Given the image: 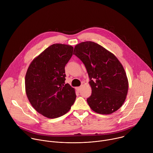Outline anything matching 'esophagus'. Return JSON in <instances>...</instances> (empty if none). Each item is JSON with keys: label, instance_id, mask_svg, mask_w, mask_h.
<instances>
[{"label": "esophagus", "instance_id": "1", "mask_svg": "<svg viewBox=\"0 0 153 153\" xmlns=\"http://www.w3.org/2000/svg\"><path fill=\"white\" fill-rule=\"evenodd\" d=\"M80 89H81V86H79V87H77V90L79 91L80 90Z\"/></svg>", "mask_w": 153, "mask_h": 153}]
</instances>
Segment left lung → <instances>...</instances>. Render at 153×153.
I'll list each match as a JSON object with an SVG mask.
<instances>
[{"instance_id": "8db88e82", "label": "left lung", "mask_w": 153, "mask_h": 153, "mask_svg": "<svg viewBox=\"0 0 153 153\" xmlns=\"http://www.w3.org/2000/svg\"><path fill=\"white\" fill-rule=\"evenodd\" d=\"M73 54L83 63L90 78L92 93L87 103L94 112L110 114L124 103L128 81L121 63L111 52L88 41L75 46Z\"/></svg>"}]
</instances>
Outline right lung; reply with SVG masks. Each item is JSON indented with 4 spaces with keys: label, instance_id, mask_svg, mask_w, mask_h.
<instances>
[{
    "label": "right lung",
    "instance_id": "obj_1",
    "mask_svg": "<svg viewBox=\"0 0 153 153\" xmlns=\"http://www.w3.org/2000/svg\"><path fill=\"white\" fill-rule=\"evenodd\" d=\"M73 52L71 45L55 43L34 58L27 70V97L35 110L47 118L65 114L76 100L74 88L65 84V67Z\"/></svg>",
    "mask_w": 153,
    "mask_h": 153
}]
</instances>
